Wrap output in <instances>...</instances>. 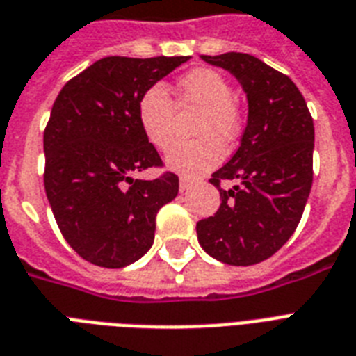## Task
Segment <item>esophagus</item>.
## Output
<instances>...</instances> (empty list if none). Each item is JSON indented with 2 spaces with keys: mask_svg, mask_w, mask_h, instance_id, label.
I'll return each mask as SVG.
<instances>
[{
  "mask_svg": "<svg viewBox=\"0 0 356 356\" xmlns=\"http://www.w3.org/2000/svg\"><path fill=\"white\" fill-rule=\"evenodd\" d=\"M192 184H194V181H190L188 177L179 179V190H181V192H186Z\"/></svg>",
  "mask_w": 356,
  "mask_h": 356,
  "instance_id": "1",
  "label": "esophagus"
}]
</instances>
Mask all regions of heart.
Here are the masks:
<instances>
[{
  "instance_id": "heart-1",
  "label": "heart",
  "mask_w": 356,
  "mask_h": 356,
  "mask_svg": "<svg viewBox=\"0 0 356 356\" xmlns=\"http://www.w3.org/2000/svg\"><path fill=\"white\" fill-rule=\"evenodd\" d=\"M173 102L177 108L197 107L194 133L200 138L175 145L166 159L170 170L197 177L216 168L225 156V142L242 131V108L231 94V83L214 68H195L181 75L173 85ZM175 108L161 86H149L136 102L140 131L153 147L168 151L173 144Z\"/></svg>"
}]
</instances>
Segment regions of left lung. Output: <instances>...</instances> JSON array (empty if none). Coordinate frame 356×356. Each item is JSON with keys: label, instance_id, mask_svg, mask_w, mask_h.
Segmentation results:
<instances>
[{"label": "left lung", "instance_id": "obj_1", "mask_svg": "<svg viewBox=\"0 0 356 356\" xmlns=\"http://www.w3.org/2000/svg\"><path fill=\"white\" fill-rule=\"evenodd\" d=\"M227 70L248 96V125L231 161L212 173L222 205L195 225L207 253L231 266L270 259L288 242L312 186L314 122L307 102L288 75L248 53L201 55ZM238 184L231 191L222 180Z\"/></svg>", "mask_w": 356, "mask_h": 356}]
</instances>
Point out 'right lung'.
<instances>
[{
    "label": "right lung",
    "instance_id": "right-lung-1",
    "mask_svg": "<svg viewBox=\"0 0 356 356\" xmlns=\"http://www.w3.org/2000/svg\"><path fill=\"white\" fill-rule=\"evenodd\" d=\"M190 57H105L58 92L44 131L47 201L75 253L123 268L153 245L155 218L177 195L179 177L133 173L162 166L136 120L140 94Z\"/></svg>",
    "mask_w": 356,
    "mask_h": 356
}]
</instances>
